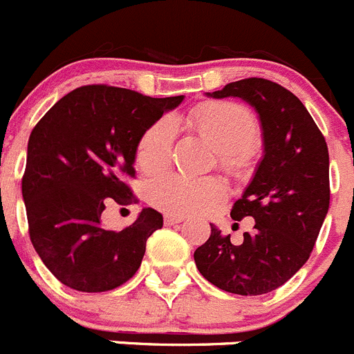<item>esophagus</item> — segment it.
<instances>
[{
    "label": "esophagus",
    "instance_id": "obj_1",
    "mask_svg": "<svg viewBox=\"0 0 354 354\" xmlns=\"http://www.w3.org/2000/svg\"><path fill=\"white\" fill-rule=\"evenodd\" d=\"M185 218L180 216V214H169L167 213L166 216H164V222H166V225H174V223H181L183 222Z\"/></svg>",
    "mask_w": 354,
    "mask_h": 354
}]
</instances>
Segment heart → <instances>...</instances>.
Listing matches in <instances>:
<instances>
[{"instance_id": "b5f03b06", "label": "heart", "mask_w": 354, "mask_h": 354, "mask_svg": "<svg viewBox=\"0 0 354 354\" xmlns=\"http://www.w3.org/2000/svg\"><path fill=\"white\" fill-rule=\"evenodd\" d=\"M176 122L187 125L218 150L220 166L237 174L246 167L250 148L259 140L255 117L237 102H204ZM174 127L169 118H160L147 129L136 150V164L143 173L155 174L167 166L173 148ZM227 196L220 178H194L180 173L158 176L148 190L153 206L173 214H203L216 207Z\"/></svg>"}]
</instances>
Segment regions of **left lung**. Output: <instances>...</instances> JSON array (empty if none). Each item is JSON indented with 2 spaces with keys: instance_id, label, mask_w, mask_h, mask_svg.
I'll return each instance as SVG.
<instances>
[{
  "instance_id": "8db88e82",
  "label": "left lung",
  "mask_w": 354,
  "mask_h": 354,
  "mask_svg": "<svg viewBox=\"0 0 354 354\" xmlns=\"http://www.w3.org/2000/svg\"><path fill=\"white\" fill-rule=\"evenodd\" d=\"M211 97H241L260 117L263 158L230 216H252L253 232L236 246L211 225L194 253L199 272L220 290L263 295L285 285L307 262L330 206L328 147L295 94L266 78L227 84Z\"/></svg>"
}]
</instances>
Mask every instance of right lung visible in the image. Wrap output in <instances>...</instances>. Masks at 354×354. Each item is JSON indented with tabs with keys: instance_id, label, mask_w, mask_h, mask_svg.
Instances as JSON below:
<instances>
[{
	"instance_id": "1",
	"label": "right lung",
	"mask_w": 354,
	"mask_h": 354,
	"mask_svg": "<svg viewBox=\"0 0 354 354\" xmlns=\"http://www.w3.org/2000/svg\"><path fill=\"white\" fill-rule=\"evenodd\" d=\"M183 95L150 97L129 88L84 85L43 115L28 143L22 197L29 237L62 285L97 293L140 269L162 214L145 207L120 232L101 225L106 203H132L138 143Z\"/></svg>"
}]
</instances>
